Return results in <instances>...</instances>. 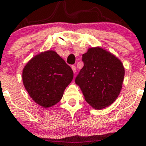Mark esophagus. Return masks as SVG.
Here are the masks:
<instances>
[{
	"mask_svg": "<svg viewBox=\"0 0 146 146\" xmlns=\"http://www.w3.org/2000/svg\"><path fill=\"white\" fill-rule=\"evenodd\" d=\"M71 68H72V70H73V71L74 72V73H75V72H76V67H75V65H72Z\"/></svg>",
	"mask_w": 146,
	"mask_h": 146,
	"instance_id": "34e87169",
	"label": "esophagus"
}]
</instances>
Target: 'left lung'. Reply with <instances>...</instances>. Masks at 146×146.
Returning a JSON list of instances; mask_svg holds the SVG:
<instances>
[{
    "label": "left lung",
    "instance_id": "1",
    "mask_svg": "<svg viewBox=\"0 0 146 146\" xmlns=\"http://www.w3.org/2000/svg\"><path fill=\"white\" fill-rule=\"evenodd\" d=\"M82 60L84 66L75 81L85 100L98 110L112 104L122 88L125 71L121 62L100 47L88 48Z\"/></svg>",
    "mask_w": 146,
    "mask_h": 146
}]
</instances>
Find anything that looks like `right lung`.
<instances>
[{
	"label": "right lung",
	"mask_w": 146,
	"mask_h": 146,
	"mask_svg": "<svg viewBox=\"0 0 146 146\" xmlns=\"http://www.w3.org/2000/svg\"><path fill=\"white\" fill-rule=\"evenodd\" d=\"M73 78V70L53 51L33 57L23 71L25 89L33 101L44 108L60 101Z\"/></svg>",
	"instance_id": "right-lung-1"
}]
</instances>
